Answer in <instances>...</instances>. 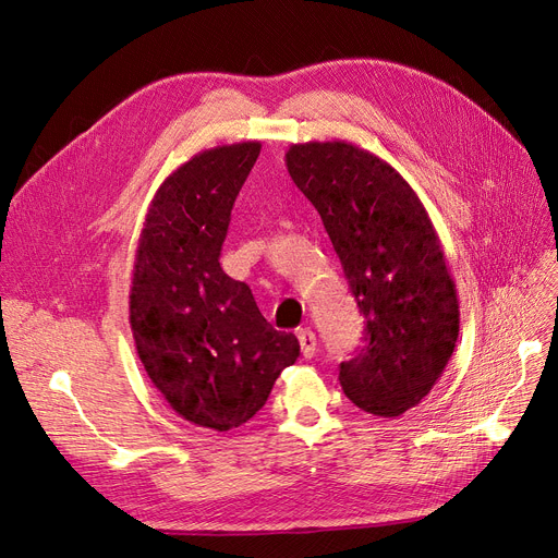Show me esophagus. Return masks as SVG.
<instances>
[{
  "mask_svg": "<svg viewBox=\"0 0 558 558\" xmlns=\"http://www.w3.org/2000/svg\"><path fill=\"white\" fill-rule=\"evenodd\" d=\"M298 341H300V348H302V354L306 356V360H311V356L316 354V348H318V341H316V333L311 329H300L298 331Z\"/></svg>",
  "mask_w": 558,
  "mask_h": 558,
  "instance_id": "34e87169",
  "label": "esophagus"
}]
</instances>
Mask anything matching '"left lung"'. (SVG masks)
I'll return each mask as SVG.
<instances>
[{
    "label": "left lung",
    "instance_id": "obj_1",
    "mask_svg": "<svg viewBox=\"0 0 558 558\" xmlns=\"http://www.w3.org/2000/svg\"><path fill=\"white\" fill-rule=\"evenodd\" d=\"M286 167L318 210L364 314V345L341 364V387L364 412L400 416L430 393L460 331L433 221L403 175L350 142L293 144Z\"/></svg>",
    "mask_w": 558,
    "mask_h": 558
}]
</instances>
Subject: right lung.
Returning <instances> with one entry per match:
<instances>
[{"label": "right lung", "instance_id": "obj_1", "mask_svg": "<svg viewBox=\"0 0 558 558\" xmlns=\"http://www.w3.org/2000/svg\"><path fill=\"white\" fill-rule=\"evenodd\" d=\"M258 153L260 142L215 146L169 173L132 270L130 327L150 383L175 414L217 433L247 423L300 356L293 333L267 323L250 286L219 265Z\"/></svg>", "mask_w": 558, "mask_h": 558}]
</instances>
